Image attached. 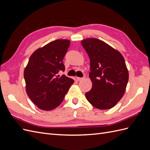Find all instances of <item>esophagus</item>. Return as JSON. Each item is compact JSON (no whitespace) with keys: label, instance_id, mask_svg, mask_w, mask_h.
<instances>
[{"label":"esophagus","instance_id":"1","mask_svg":"<svg viewBox=\"0 0 150 150\" xmlns=\"http://www.w3.org/2000/svg\"><path fill=\"white\" fill-rule=\"evenodd\" d=\"M76 79L78 81H83V80L84 79V77H83V78H79V77H77Z\"/></svg>","mask_w":150,"mask_h":150}]
</instances>
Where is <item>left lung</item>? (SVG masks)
<instances>
[{"mask_svg": "<svg viewBox=\"0 0 150 150\" xmlns=\"http://www.w3.org/2000/svg\"><path fill=\"white\" fill-rule=\"evenodd\" d=\"M81 42L90 59L89 77L93 84L86 98L99 110L111 109L123 96L128 82L125 59L117 50L98 39Z\"/></svg>", "mask_w": 150, "mask_h": 150, "instance_id": "8db88e82", "label": "left lung"}]
</instances>
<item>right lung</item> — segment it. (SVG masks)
Here are the masks:
<instances>
[{
  "mask_svg": "<svg viewBox=\"0 0 150 150\" xmlns=\"http://www.w3.org/2000/svg\"><path fill=\"white\" fill-rule=\"evenodd\" d=\"M70 40L57 39L39 47L32 54L25 67L24 76L29 98L38 108L50 111L62 102L74 81L64 74L63 58Z\"/></svg>",
  "mask_w": 150,
  "mask_h": 150,
  "instance_id": "add662e5",
  "label": "right lung"
}]
</instances>
